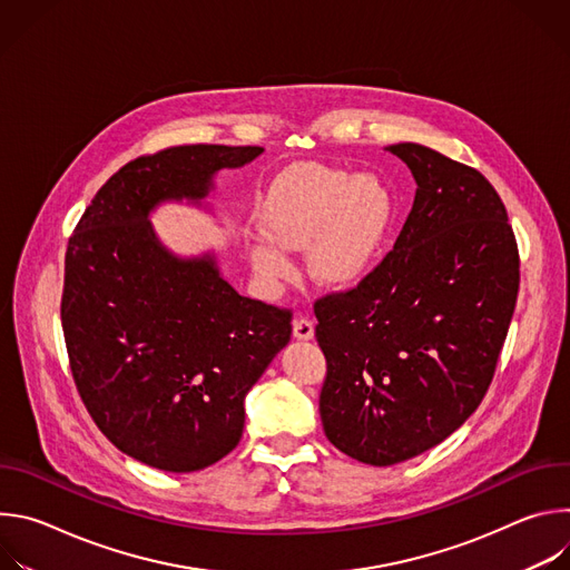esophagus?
<instances>
[{"instance_id":"1","label":"esophagus","mask_w":570,"mask_h":570,"mask_svg":"<svg viewBox=\"0 0 570 570\" xmlns=\"http://www.w3.org/2000/svg\"><path fill=\"white\" fill-rule=\"evenodd\" d=\"M293 336L299 341H311L313 338V322L304 315L293 320Z\"/></svg>"}]
</instances>
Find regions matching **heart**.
<instances>
[{"mask_svg": "<svg viewBox=\"0 0 570 570\" xmlns=\"http://www.w3.org/2000/svg\"><path fill=\"white\" fill-rule=\"evenodd\" d=\"M394 223V198L374 176L332 167H302L279 176L262 205L266 238L281 250H306L315 282L347 288L381 257ZM266 279H282L291 264L268 243L253 248Z\"/></svg>", "mask_w": 570, "mask_h": 570, "instance_id": "b5f03b06", "label": "heart"}]
</instances>
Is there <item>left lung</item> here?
<instances>
[{
	"instance_id": "8db88e82",
	"label": "left lung",
	"mask_w": 570,
	"mask_h": 570,
	"mask_svg": "<svg viewBox=\"0 0 570 570\" xmlns=\"http://www.w3.org/2000/svg\"><path fill=\"white\" fill-rule=\"evenodd\" d=\"M387 150L415 176L413 209L356 286L313 304L324 435L374 466L438 446L471 417L519 295L517 238L490 180L420 144Z\"/></svg>"
}]
</instances>
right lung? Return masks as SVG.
Instances as JSON below:
<instances>
[{
	"label": "right lung",
	"instance_id": "1",
	"mask_svg": "<svg viewBox=\"0 0 570 570\" xmlns=\"http://www.w3.org/2000/svg\"><path fill=\"white\" fill-rule=\"evenodd\" d=\"M262 146L189 144L124 165L80 216L65 255L62 334L76 390L126 455L200 471L243 435V399L291 341L293 311L238 295L214 257L178 259L148 212L200 200L218 169Z\"/></svg>",
	"mask_w": 570,
	"mask_h": 570
}]
</instances>
